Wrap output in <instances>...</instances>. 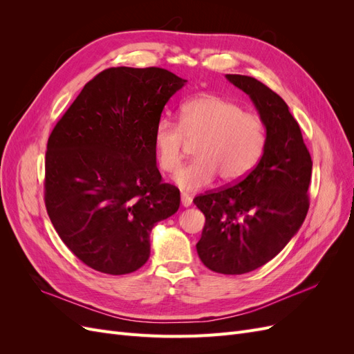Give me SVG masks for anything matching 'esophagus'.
Returning a JSON list of instances; mask_svg holds the SVG:
<instances>
[{"label": "esophagus", "instance_id": "1", "mask_svg": "<svg viewBox=\"0 0 354 354\" xmlns=\"http://www.w3.org/2000/svg\"><path fill=\"white\" fill-rule=\"evenodd\" d=\"M181 205H183L185 208L192 205V198L187 194H181Z\"/></svg>", "mask_w": 354, "mask_h": 354}]
</instances>
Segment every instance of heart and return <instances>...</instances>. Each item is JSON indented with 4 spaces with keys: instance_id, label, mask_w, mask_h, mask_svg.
Listing matches in <instances>:
<instances>
[{
    "instance_id": "1",
    "label": "heart",
    "mask_w": 354,
    "mask_h": 354,
    "mask_svg": "<svg viewBox=\"0 0 354 354\" xmlns=\"http://www.w3.org/2000/svg\"><path fill=\"white\" fill-rule=\"evenodd\" d=\"M152 138L156 162L165 173L178 168L187 142H198L196 159L174 176L180 189L195 192L211 185L217 174L224 183L248 176L263 156L266 127L259 115L245 112L239 103L202 94L181 106L180 124L159 120Z\"/></svg>"
}]
</instances>
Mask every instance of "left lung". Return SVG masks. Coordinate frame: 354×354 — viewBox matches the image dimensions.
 I'll list each match as a JSON object with an SVG mask.
<instances>
[{"mask_svg":"<svg viewBox=\"0 0 354 354\" xmlns=\"http://www.w3.org/2000/svg\"><path fill=\"white\" fill-rule=\"evenodd\" d=\"M226 78L255 104L266 146L260 162L238 185L194 199L205 216L196 250L209 270L243 274L274 259L301 227L313 162L281 95L245 75Z\"/></svg>","mask_w":354,"mask_h":354,"instance_id":"8db88e82","label":"left lung"}]
</instances>
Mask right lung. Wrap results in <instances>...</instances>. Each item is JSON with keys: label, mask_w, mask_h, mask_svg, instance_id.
I'll return each instance as SVG.
<instances>
[{"label": "right lung", "mask_w": 354, "mask_h": 354, "mask_svg": "<svg viewBox=\"0 0 354 354\" xmlns=\"http://www.w3.org/2000/svg\"><path fill=\"white\" fill-rule=\"evenodd\" d=\"M186 80L162 68H109L84 85L51 131L44 199L60 239L91 269L136 272L155 224L177 212L162 183L153 130Z\"/></svg>", "instance_id": "1"}]
</instances>
